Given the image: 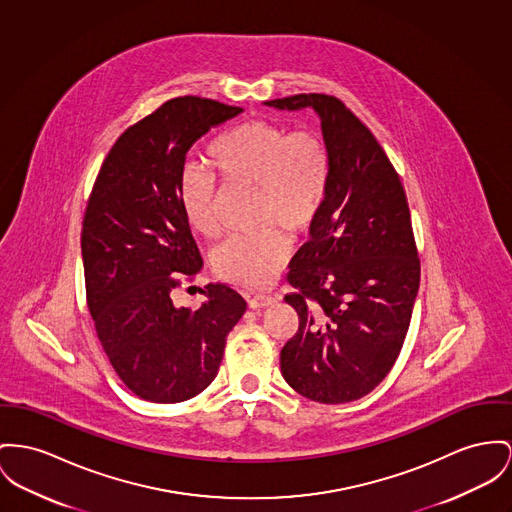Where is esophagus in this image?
<instances>
[{
	"mask_svg": "<svg viewBox=\"0 0 512 512\" xmlns=\"http://www.w3.org/2000/svg\"><path fill=\"white\" fill-rule=\"evenodd\" d=\"M272 303H275V297L273 295H264V293H256L252 297H248V305L252 308H264L270 307Z\"/></svg>",
	"mask_w": 512,
	"mask_h": 512,
	"instance_id": "1",
	"label": "esophagus"
}]
</instances>
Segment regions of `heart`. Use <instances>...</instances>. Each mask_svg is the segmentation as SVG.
Returning a JSON list of instances; mask_svg holds the SVG:
<instances>
[{"label": "heart", "instance_id": "heart-1", "mask_svg": "<svg viewBox=\"0 0 512 512\" xmlns=\"http://www.w3.org/2000/svg\"><path fill=\"white\" fill-rule=\"evenodd\" d=\"M207 165L225 184L256 192V221L266 225L248 237H233L215 252V270L242 287H266L289 256V240L275 227L301 233L318 217L330 180L324 139L308 132L252 120L215 137ZM215 178L204 167H188L180 180V204L194 231L215 239Z\"/></svg>", "mask_w": 512, "mask_h": 512}]
</instances>
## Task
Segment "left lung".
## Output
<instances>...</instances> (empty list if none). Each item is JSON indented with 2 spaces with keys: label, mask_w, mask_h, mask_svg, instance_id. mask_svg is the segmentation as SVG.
<instances>
[{
  "label": "left lung",
  "mask_w": 512,
  "mask_h": 512,
  "mask_svg": "<svg viewBox=\"0 0 512 512\" xmlns=\"http://www.w3.org/2000/svg\"><path fill=\"white\" fill-rule=\"evenodd\" d=\"M312 108L330 153L326 200L287 281L299 330L281 349V375L301 396L345 404L394 367L419 289V258L398 172L340 99L295 95L264 103Z\"/></svg>",
  "instance_id": "obj_1"
}]
</instances>
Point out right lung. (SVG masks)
I'll use <instances>...</instances> for the list:
<instances>
[{"label": "right lung", "instance_id": "add662e5", "mask_svg": "<svg viewBox=\"0 0 512 512\" xmlns=\"http://www.w3.org/2000/svg\"><path fill=\"white\" fill-rule=\"evenodd\" d=\"M239 106L178 97L112 145L85 209L87 305L110 365L139 398L176 404L217 376L229 332L246 310L235 289L209 283L198 310L174 307L176 273L204 260L180 204L188 149Z\"/></svg>", "mask_w": 512, "mask_h": 512}]
</instances>
